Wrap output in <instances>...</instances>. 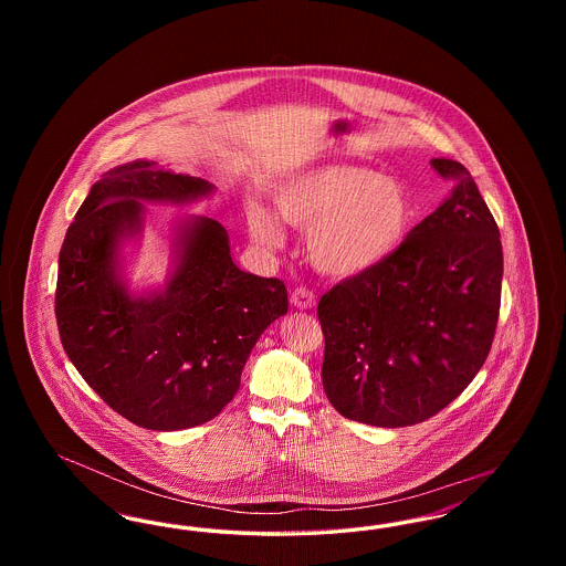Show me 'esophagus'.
Segmentation results:
<instances>
[{"instance_id": "34e87169", "label": "esophagus", "mask_w": 566, "mask_h": 566, "mask_svg": "<svg viewBox=\"0 0 566 566\" xmlns=\"http://www.w3.org/2000/svg\"><path fill=\"white\" fill-rule=\"evenodd\" d=\"M291 303L295 305L296 310H310L316 305V295L305 286H296L291 295Z\"/></svg>"}]
</instances>
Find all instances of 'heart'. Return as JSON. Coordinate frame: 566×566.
Returning a JSON list of instances; mask_svg holds the SVG:
<instances>
[{
  "mask_svg": "<svg viewBox=\"0 0 566 566\" xmlns=\"http://www.w3.org/2000/svg\"><path fill=\"white\" fill-rule=\"evenodd\" d=\"M284 222L307 231V256L333 277H354L381 265L401 245L411 206L401 182L367 167L328 165L303 174L275 192ZM254 242L280 248L284 233L270 210L248 206Z\"/></svg>",
  "mask_w": 566,
  "mask_h": 566,
  "instance_id": "1",
  "label": "heart"
}]
</instances>
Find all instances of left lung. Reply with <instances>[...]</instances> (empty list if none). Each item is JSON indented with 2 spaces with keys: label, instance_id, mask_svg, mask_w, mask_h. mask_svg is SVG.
Wrapping results in <instances>:
<instances>
[{
  "label": "left lung",
  "instance_id": "left-lung-1",
  "mask_svg": "<svg viewBox=\"0 0 566 566\" xmlns=\"http://www.w3.org/2000/svg\"><path fill=\"white\" fill-rule=\"evenodd\" d=\"M450 197L381 265L318 303L323 386L363 424L397 429L452 403L482 369L501 310L503 245L464 165L432 159Z\"/></svg>",
  "mask_w": 566,
  "mask_h": 566
}]
</instances>
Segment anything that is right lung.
I'll use <instances>...</instances> for the list:
<instances>
[{
  "label": "right lung",
  "mask_w": 566,
  "mask_h": 566,
  "mask_svg": "<svg viewBox=\"0 0 566 566\" xmlns=\"http://www.w3.org/2000/svg\"><path fill=\"white\" fill-rule=\"evenodd\" d=\"M212 189L155 161L118 165L91 187L59 252L63 350L104 403L142 429L216 418L261 333L289 312L284 282L240 270L224 227L206 216L178 224L165 291L129 295L118 277V248L142 229V201L187 203Z\"/></svg>",
  "instance_id": "1"
}]
</instances>
